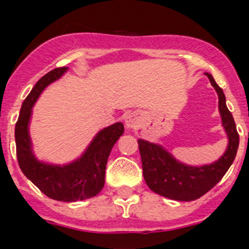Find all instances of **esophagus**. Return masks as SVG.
I'll list each match as a JSON object with an SVG mask.
<instances>
[{
	"label": "esophagus",
	"instance_id": "obj_1",
	"mask_svg": "<svg viewBox=\"0 0 249 249\" xmlns=\"http://www.w3.org/2000/svg\"><path fill=\"white\" fill-rule=\"evenodd\" d=\"M125 126L127 129H137V127H139V116H138L137 112H127L126 116H125Z\"/></svg>",
	"mask_w": 249,
	"mask_h": 249
}]
</instances>
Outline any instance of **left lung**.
<instances>
[{"instance_id":"left-lung-1","label":"left lung","mask_w":249,"mask_h":249,"mask_svg":"<svg viewBox=\"0 0 249 249\" xmlns=\"http://www.w3.org/2000/svg\"><path fill=\"white\" fill-rule=\"evenodd\" d=\"M205 75L218 94L222 126L228 138L227 150L218 160L199 166L188 165L178 160L160 144L138 140L145 183L154 193L173 200L190 202L204 196L223 178L238 150L239 135L234 119L227 107L223 90L217 85L211 73L205 72Z\"/></svg>"}]
</instances>
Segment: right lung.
Returning <instances> with one entry per match:
<instances>
[{
  "instance_id": "1",
  "label": "right lung",
  "mask_w": 249,
  "mask_h": 249,
  "mask_svg": "<svg viewBox=\"0 0 249 249\" xmlns=\"http://www.w3.org/2000/svg\"><path fill=\"white\" fill-rule=\"evenodd\" d=\"M68 68H57L47 72L32 88L22 103L15 127L17 160L26 178L51 199L77 202L95 196L105 184V169L112 146L124 133L123 123H115L99 131L84 153L66 164L38 160L30 137L32 107L50 84L64 75Z\"/></svg>"
}]
</instances>
